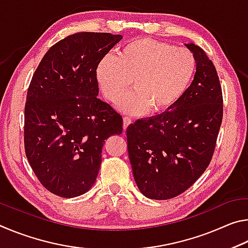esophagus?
Listing matches in <instances>:
<instances>
[{
    "instance_id": "1",
    "label": "esophagus",
    "mask_w": 248,
    "mask_h": 248,
    "mask_svg": "<svg viewBox=\"0 0 248 248\" xmlns=\"http://www.w3.org/2000/svg\"><path fill=\"white\" fill-rule=\"evenodd\" d=\"M123 124H124V130H125L128 128V125L131 124V119L128 118V117H124V120H123Z\"/></svg>"
}]
</instances>
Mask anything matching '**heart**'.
Here are the masks:
<instances>
[{
  "instance_id": "b5f03b06",
  "label": "heart",
  "mask_w": 248,
  "mask_h": 248,
  "mask_svg": "<svg viewBox=\"0 0 248 248\" xmlns=\"http://www.w3.org/2000/svg\"><path fill=\"white\" fill-rule=\"evenodd\" d=\"M196 58L186 48L151 38L125 44L118 56L106 54L96 68V79L109 102H116L130 86L132 92L119 100L128 115L159 114L179 102L196 72Z\"/></svg>"
}]
</instances>
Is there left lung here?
Masks as SVG:
<instances>
[{
    "instance_id": "8db88e82",
    "label": "left lung",
    "mask_w": 248,
    "mask_h": 248,
    "mask_svg": "<svg viewBox=\"0 0 248 248\" xmlns=\"http://www.w3.org/2000/svg\"><path fill=\"white\" fill-rule=\"evenodd\" d=\"M185 46L197 63L186 93L169 110L127 128L133 177L150 199L174 198L202 175L221 127L223 99L215 65L198 46Z\"/></svg>"
}]
</instances>
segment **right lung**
<instances>
[{
  "instance_id": "right-lung-1",
  "label": "right lung",
  "mask_w": 248,
  "mask_h": 248,
  "mask_svg": "<svg viewBox=\"0 0 248 248\" xmlns=\"http://www.w3.org/2000/svg\"><path fill=\"white\" fill-rule=\"evenodd\" d=\"M121 35L77 32L53 45L32 75L25 105V152L41 185L62 198L89 191L102 150L123 118L98 96L96 68Z\"/></svg>"
}]
</instances>
